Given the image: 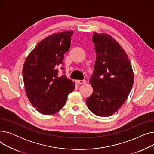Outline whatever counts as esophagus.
Listing matches in <instances>:
<instances>
[{"mask_svg": "<svg viewBox=\"0 0 154 154\" xmlns=\"http://www.w3.org/2000/svg\"><path fill=\"white\" fill-rule=\"evenodd\" d=\"M75 82L78 84H83L86 83V80H76Z\"/></svg>", "mask_w": 154, "mask_h": 154, "instance_id": "1", "label": "esophagus"}]
</instances>
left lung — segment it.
<instances>
[{
    "instance_id": "1",
    "label": "left lung",
    "mask_w": 154,
    "mask_h": 154,
    "mask_svg": "<svg viewBox=\"0 0 154 154\" xmlns=\"http://www.w3.org/2000/svg\"><path fill=\"white\" fill-rule=\"evenodd\" d=\"M96 60L89 82L92 94L86 99L94 114H114L127 99L134 84V73L128 56L120 44L107 34L94 33Z\"/></svg>"
}]
</instances>
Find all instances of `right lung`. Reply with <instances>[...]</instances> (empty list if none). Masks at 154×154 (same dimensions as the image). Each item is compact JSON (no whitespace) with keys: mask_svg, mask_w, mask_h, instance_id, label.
Here are the masks:
<instances>
[{"mask_svg":"<svg viewBox=\"0 0 154 154\" xmlns=\"http://www.w3.org/2000/svg\"><path fill=\"white\" fill-rule=\"evenodd\" d=\"M73 34L74 31H65L45 38L24 62L22 75L27 96L42 114L59 111L75 88V83L65 75L60 76L58 70L63 63L64 54L69 50Z\"/></svg>","mask_w":154,"mask_h":154,"instance_id":"add662e5","label":"right lung"}]
</instances>
